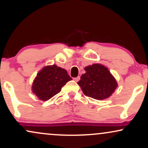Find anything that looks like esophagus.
Here are the masks:
<instances>
[{
  "label": "esophagus",
  "mask_w": 148,
  "mask_h": 148,
  "mask_svg": "<svg viewBox=\"0 0 148 148\" xmlns=\"http://www.w3.org/2000/svg\"><path fill=\"white\" fill-rule=\"evenodd\" d=\"M74 80L76 81V82H78V81L80 80V76H77V77L74 78Z\"/></svg>",
  "instance_id": "1"
}]
</instances>
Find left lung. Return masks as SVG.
Masks as SVG:
<instances>
[{"instance_id":"left-lung-1","label":"left lung","mask_w":148,"mask_h":148,"mask_svg":"<svg viewBox=\"0 0 148 148\" xmlns=\"http://www.w3.org/2000/svg\"><path fill=\"white\" fill-rule=\"evenodd\" d=\"M86 73L81 76L78 84L86 96L93 99H107L114 92L118 84L106 67L93 64L85 67Z\"/></svg>"}]
</instances>
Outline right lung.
<instances>
[{
  "label": "right lung",
  "mask_w": 148,
  "mask_h": 148,
  "mask_svg": "<svg viewBox=\"0 0 148 148\" xmlns=\"http://www.w3.org/2000/svg\"><path fill=\"white\" fill-rule=\"evenodd\" d=\"M72 78L65 69L56 64L46 66L37 73L32 86L33 92L42 101H47L61 91Z\"/></svg>",
  "instance_id": "1"
}]
</instances>
